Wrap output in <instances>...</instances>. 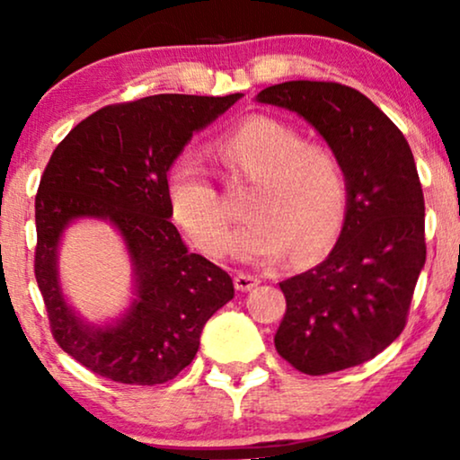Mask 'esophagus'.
I'll return each instance as SVG.
<instances>
[{"label":"esophagus","mask_w":460,"mask_h":460,"mask_svg":"<svg viewBox=\"0 0 460 460\" xmlns=\"http://www.w3.org/2000/svg\"><path fill=\"white\" fill-rule=\"evenodd\" d=\"M257 285H260V279H257V276H251V274H244V272H238L234 276L236 291L247 293V291H251V288H255Z\"/></svg>","instance_id":"esophagus-1"}]
</instances>
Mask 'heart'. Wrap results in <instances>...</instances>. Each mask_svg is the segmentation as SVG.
Listing matches in <instances>:
<instances>
[{
	"instance_id": "obj_1",
	"label": "heart",
	"mask_w": 460,
	"mask_h": 460,
	"mask_svg": "<svg viewBox=\"0 0 460 460\" xmlns=\"http://www.w3.org/2000/svg\"><path fill=\"white\" fill-rule=\"evenodd\" d=\"M217 150L232 173L255 181L247 200L251 219L230 243L238 260L272 263L288 249L295 260H307L337 236L348 207V180L332 150L304 142L297 129L268 117L244 121ZM167 200L173 222L199 249L224 253L230 217L194 150L169 167Z\"/></svg>"
}]
</instances>
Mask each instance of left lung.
<instances>
[{
	"label": "left lung",
	"mask_w": 460,
	"mask_h": 460,
	"mask_svg": "<svg viewBox=\"0 0 460 460\" xmlns=\"http://www.w3.org/2000/svg\"><path fill=\"white\" fill-rule=\"evenodd\" d=\"M255 100L304 117L348 180L343 228L329 257L280 282L287 312L276 351L305 375L358 367L404 331L425 266V200L412 150L392 119L354 87L285 81Z\"/></svg>",
	"instance_id": "obj_1"
}]
</instances>
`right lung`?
Returning <instances> with one entry per match:
<instances>
[{
    "label": "right lung",
    "mask_w": 460,
    "mask_h": 460,
    "mask_svg": "<svg viewBox=\"0 0 460 460\" xmlns=\"http://www.w3.org/2000/svg\"><path fill=\"white\" fill-rule=\"evenodd\" d=\"M243 93H159L104 106L68 131L35 197V279L52 335L92 373L128 385L172 381L197 356L200 332L234 297L228 272L190 253L169 222L167 172L194 131ZM77 218L109 221L128 251L135 293L111 323L81 319L61 293L58 249Z\"/></svg>",
    "instance_id": "obj_1"
}]
</instances>
